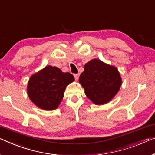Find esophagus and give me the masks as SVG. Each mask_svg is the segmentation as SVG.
<instances>
[{"instance_id":"34e87169","label":"esophagus","mask_w":155,"mask_h":155,"mask_svg":"<svg viewBox=\"0 0 155 155\" xmlns=\"http://www.w3.org/2000/svg\"><path fill=\"white\" fill-rule=\"evenodd\" d=\"M74 78L76 80H78V78H79V74H74Z\"/></svg>"}]
</instances>
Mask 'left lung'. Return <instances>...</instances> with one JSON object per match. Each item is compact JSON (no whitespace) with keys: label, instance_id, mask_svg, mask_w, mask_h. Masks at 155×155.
Instances as JSON below:
<instances>
[{"label":"left lung","instance_id":"left-lung-1","mask_svg":"<svg viewBox=\"0 0 155 155\" xmlns=\"http://www.w3.org/2000/svg\"><path fill=\"white\" fill-rule=\"evenodd\" d=\"M87 97L96 105L110 102L120 89L122 80L116 67L93 59L84 65L79 77Z\"/></svg>","mask_w":155,"mask_h":155}]
</instances>
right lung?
<instances>
[{"mask_svg": "<svg viewBox=\"0 0 155 155\" xmlns=\"http://www.w3.org/2000/svg\"><path fill=\"white\" fill-rule=\"evenodd\" d=\"M74 80L70 73L48 65L30 77L27 88L28 96L40 109L56 110L63 99L66 87Z\"/></svg>", "mask_w": 155, "mask_h": 155, "instance_id": "add662e5", "label": "right lung"}]
</instances>
